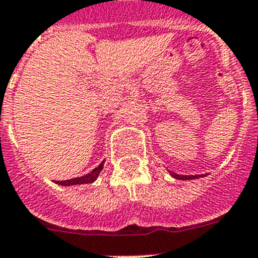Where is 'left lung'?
<instances>
[{
    "mask_svg": "<svg viewBox=\"0 0 258 258\" xmlns=\"http://www.w3.org/2000/svg\"><path fill=\"white\" fill-rule=\"evenodd\" d=\"M171 175H172L175 179H179V180H192V179H198V177H203L205 176V175H179V173H175V172H171Z\"/></svg>",
    "mask_w": 258,
    "mask_h": 258,
    "instance_id": "1",
    "label": "left lung"
}]
</instances>
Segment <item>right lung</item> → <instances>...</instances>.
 Instances as JSON below:
<instances>
[{
    "instance_id": "obj_1",
    "label": "right lung",
    "mask_w": 258,
    "mask_h": 258,
    "mask_svg": "<svg viewBox=\"0 0 258 258\" xmlns=\"http://www.w3.org/2000/svg\"><path fill=\"white\" fill-rule=\"evenodd\" d=\"M103 164L104 162L100 163L96 168H94L93 171L85 176H81V177H75V179H70V180H62V181H56V184H60V185H75V184H89V183H93L95 181L98 175L100 173L102 168H103Z\"/></svg>"
}]
</instances>
